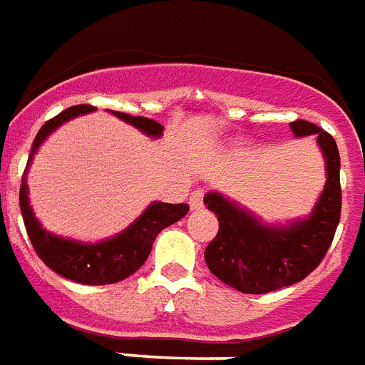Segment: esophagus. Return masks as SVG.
<instances>
[{
    "label": "esophagus",
    "instance_id": "esophagus-1",
    "mask_svg": "<svg viewBox=\"0 0 365 365\" xmlns=\"http://www.w3.org/2000/svg\"><path fill=\"white\" fill-rule=\"evenodd\" d=\"M202 200H205V191L202 189H195L191 197H189V206L191 210H200L202 208Z\"/></svg>",
    "mask_w": 365,
    "mask_h": 365
}]
</instances>
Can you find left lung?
<instances>
[{"mask_svg": "<svg viewBox=\"0 0 365 365\" xmlns=\"http://www.w3.org/2000/svg\"><path fill=\"white\" fill-rule=\"evenodd\" d=\"M289 126L295 138L317 134L326 159L328 180L307 220H295L284 227L265 225L223 195L205 197V205L220 222L216 239L206 246V265L223 284L242 294H269L301 282L320 265L339 225L341 159L334 136L303 119Z\"/></svg>", "mask_w": 365, "mask_h": 365, "instance_id": "1", "label": "left lung"}]
</instances>
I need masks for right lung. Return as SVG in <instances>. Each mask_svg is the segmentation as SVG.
Masks as SVG:
<instances>
[{
  "mask_svg": "<svg viewBox=\"0 0 365 365\" xmlns=\"http://www.w3.org/2000/svg\"><path fill=\"white\" fill-rule=\"evenodd\" d=\"M96 108L88 104L71 106L53 119H48L39 128L36 140L31 143L28 165H26L24 174H22L19 200L31 246L36 250V254L41 257L43 263L68 280L88 284V286H102V284H115L119 280H125L126 277H130L132 272H136L148 259L157 235L172 223L180 222L189 212V206L183 205V202L182 205L153 202L121 235L96 244L76 242V240L48 233L47 229L41 227V223L37 222V217L34 216L30 200H28V183H26V174H28L30 163L34 159V153L45 142V138L53 130H56L60 125H64L66 121H70L77 115H83V113H91ZM111 113L128 125L140 128L145 136L159 138L163 134V125L153 121V119L140 115L132 117L121 113V111H111Z\"/></svg>",
  "mask_w": 365,
  "mask_h": 365,
  "instance_id": "obj_1",
  "label": "right lung"
}]
</instances>
